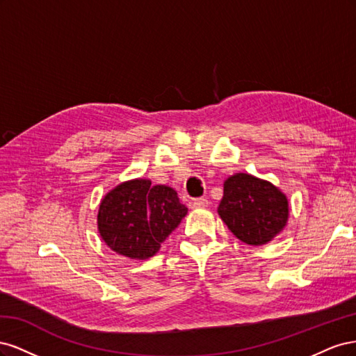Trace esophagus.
Segmentation results:
<instances>
[{"mask_svg": "<svg viewBox=\"0 0 356 356\" xmlns=\"http://www.w3.org/2000/svg\"><path fill=\"white\" fill-rule=\"evenodd\" d=\"M208 200L207 199H203V197H200V199H191L190 200V207L191 208H203V207H208Z\"/></svg>", "mask_w": 356, "mask_h": 356, "instance_id": "obj_1", "label": "esophagus"}]
</instances>
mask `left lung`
I'll return each instance as SVG.
<instances>
[{"label":"left lung","mask_w":356,"mask_h":356,"mask_svg":"<svg viewBox=\"0 0 356 356\" xmlns=\"http://www.w3.org/2000/svg\"><path fill=\"white\" fill-rule=\"evenodd\" d=\"M218 215L239 241L261 246L285 229L289 203L272 182L239 172L224 181Z\"/></svg>","instance_id":"8db88e82"}]
</instances>
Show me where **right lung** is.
Here are the masks:
<instances>
[{
  "label": "right lung",
  "mask_w": 356,
  "mask_h": 356,
  "mask_svg": "<svg viewBox=\"0 0 356 356\" xmlns=\"http://www.w3.org/2000/svg\"><path fill=\"white\" fill-rule=\"evenodd\" d=\"M177 191L135 178L120 182L102 197L98 232L105 245L131 260H147L187 215Z\"/></svg>",
  "instance_id": "add662e5"
}]
</instances>
